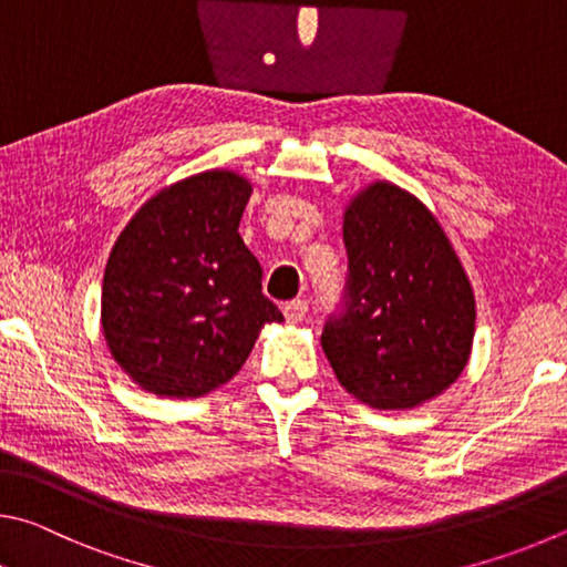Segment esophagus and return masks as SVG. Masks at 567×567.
<instances>
[{
    "mask_svg": "<svg viewBox=\"0 0 567 567\" xmlns=\"http://www.w3.org/2000/svg\"><path fill=\"white\" fill-rule=\"evenodd\" d=\"M306 311H309V303H306L303 299H293L289 303H284L286 323H301L306 319Z\"/></svg>",
    "mask_w": 567,
    "mask_h": 567,
    "instance_id": "esophagus-1",
    "label": "esophagus"
}]
</instances>
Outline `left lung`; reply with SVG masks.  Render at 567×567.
Segmentation results:
<instances>
[{
    "instance_id": "8db88e82",
    "label": "left lung",
    "mask_w": 567,
    "mask_h": 567,
    "mask_svg": "<svg viewBox=\"0 0 567 567\" xmlns=\"http://www.w3.org/2000/svg\"><path fill=\"white\" fill-rule=\"evenodd\" d=\"M343 244V309L321 336L336 379L385 411L441 395L471 359L475 299L439 218L405 188L373 182L346 206Z\"/></svg>"
}]
</instances>
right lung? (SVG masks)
I'll return each mask as SVG.
<instances>
[{
	"mask_svg": "<svg viewBox=\"0 0 567 567\" xmlns=\"http://www.w3.org/2000/svg\"><path fill=\"white\" fill-rule=\"evenodd\" d=\"M251 192L226 168L194 174L148 198L118 234L104 268L102 329L144 391L206 395L241 371L266 323L284 321L238 234Z\"/></svg>",
	"mask_w": 567,
	"mask_h": 567,
	"instance_id": "obj_1",
	"label": "right lung"
}]
</instances>
